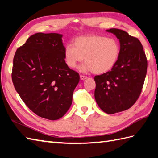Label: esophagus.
I'll return each mask as SVG.
<instances>
[{
	"label": "esophagus",
	"mask_w": 158,
	"mask_h": 158,
	"mask_svg": "<svg viewBox=\"0 0 158 158\" xmlns=\"http://www.w3.org/2000/svg\"><path fill=\"white\" fill-rule=\"evenodd\" d=\"M87 78H88V77H87V76L83 75H80V79H81V80H85V79H86Z\"/></svg>",
	"instance_id": "34e87169"
}]
</instances>
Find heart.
<instances>
[{
	"label": "heart",
	"instance_id": "heart-1",
	"mask_svg": "<svg viewBox=\"0 0 158 158\" xmlns=\"http://www.w3.org/2000/svg\"><path fill=\"white\" fill-rule=\"evenodd\" d=\"M120 54L119 42L113 38L100 35L81 36L76 38L64 48V58L66 65L75 69L84 59L80 66L81 72L92 71L96 74L108 72L115 65Z\"/></svg>",
	"mask_w": 158,
	"mask_h": 158
}]
</instances>
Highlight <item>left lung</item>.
Instances as JSON below:
<instances>
[{
    "label": "left lung",
    "mask_w": 158,
    "mask_h": 158,
    "mask_svg": "<svg viewBox=\"0 0 158 158\" xmlns=\"http://www.w3.org/2000/svg\"><path fill=\"white\" fill-rule=\"evenodd\" d=\"M106 31L119 40L120 54L111 70L94 77V97L104 112L113 114L130 109L138 100L146 77L147 60L138 39L120 29Z\"/></svg>",
    "instance_id": "obj_1"
}]
</instances>
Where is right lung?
<instances>
[{
  "label": "right lung",
  "instance_id": "1",
  "mask_svg": "<svg viewBox=\"0 0 158 158\" xmlns=\"http://www.w3.org/2000/svg\"><path fill=\"white\" fill-rule=\"evenodd\" d=\"M58 33H36L17 49L12 81L22 100L36 115L56 120L72 104L79 73L66 65Z\"/></svg>",
  "mask_w": 158,
  "mask_h": 158
}]
</instances>
